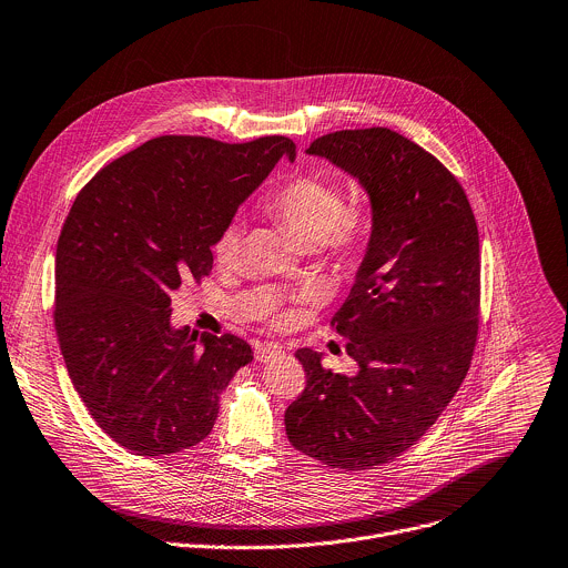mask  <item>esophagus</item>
I'll use <instances>...</instances> for the list:
<instances>
[{
    "instance_id": "obj_1",
    "label": "esophagus",
    "mask_w": 568,
    "mask_h": 568,
    "mask_svg": "<svg viewBox=\"0 0 568 568\" xmlns=\"http://www.w3.org/2000/svg\"><path fill=\"white\" fill-rule=\"evenodd\" d=\"M277 355H282V346H277V344H260L255 348V359L262 364L273 362Z\"/></svg>"
}]
</instances>
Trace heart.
<instances>
[{
  "mask_svg": "<svg viewBox=\"0 0 568 568\" xmlns=\"http://www.w3.org/2000/svg\"><path fill=\"white\" fill-rule=\"evenodd\" d=\"M268 211L277 215L302 248L331 244L337 251L357 248L368 233V217L346 209L344 191L317 175H302L284 184L268 200ZM244 222L231 220L213 244L220 266H231L240 255Z\"/></svg>",
  "mask_w": 568,
  "mask_h": 568,
  "instance_id": "heart-1",
  "label": "heart"
}]
</instances>
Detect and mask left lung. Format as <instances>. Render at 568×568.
Listing matches in <instances>:
<instances>
[{
	"instance_id": "1",
	"label": "left lung",
	"mask_w": 568,
	"mask_h": 568,
	"mask_svg": "<svg viewBox=\"0 0 568 568\" xmlns=\"http://www.w3.org/2000/svg\"><path fill=\"white\" fill-rule=\"evenodd\" d=\"M308 155L359 182L371 237L335 328L355 375L300 348L306 388L286 408L288 442L333 468L379 466L415 444L457 393L477 337L479 237L459 182L390 129L337 131Z\"/></svg>"
}]
</instances>
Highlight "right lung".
Wrapping results in <instances>:
<instances>
[{
  "label": "right lung",
  "mask_w": 568,
  "mask_h": 568,
  "mask_svg": "<svg viewBox=\"0 0 568 568\" xmlns=\"http://www.w3.org/2000/svg\"><path fill=\"white\" fill-rule=\"evenodd\" d=\"M295 160L288 138L222 144L155 138L104 166L78 195L55 255V328L93 419L138 455L202 442L251 346L173 326L171 295L213 268L237 209Z\"/></svg>",
  "instance_id": "right-lung-1"
}]
</instances>
